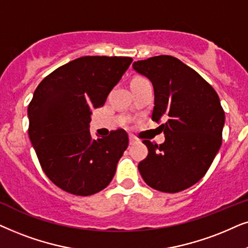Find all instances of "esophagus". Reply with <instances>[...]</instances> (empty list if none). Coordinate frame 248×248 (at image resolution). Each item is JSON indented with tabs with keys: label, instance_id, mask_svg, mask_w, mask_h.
Wrapping results in <instances>:
<instances>
[{
	"label": "esophagus",
	"instance_id": "obj_1",
	"mask_svg": "<svg viewBox=\"0 0 248 248\" xmlns=\"http://www.w3.org/2000/svg\"><path fill=\"white\" fill-rule=\"evenodd\" d=\"M135 143H137V138H135L134 136H129V144L134 145Z\"/></svg>",
	"mask_w": 248,
	"mask_h": 248
}]
</instances>
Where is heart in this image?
<instances>
[{
    "label": "heart",
    "instance_id": "1",
    "mask_svg": "<svg viewBox=\"0 0 248 248\" xmlns=\"http://www.w3.org/2000/svg\"><path fill=\"white\" fill-rule=\"evenodd\" d=\"M140 80H144V78H135V79H133V81L131 82H136V81H140Z\"/></svg>",
    "mask_w": 248,
    "mask_h": 248
}]
</instances>
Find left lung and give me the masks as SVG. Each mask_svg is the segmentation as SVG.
Listing matches in <instances>:
<instances>
[{
	"label": "left lung",
	"instance_id": "1",
	"mask_svg": "<svg viewBox=\"0 0 248 248\" xmlns=\"http://www.w3.org/2000/svg\"><path fill=\"white\" fill-rule=\"evenodd\" d=\"M154 87L153 121H164L166 140H143L147 156L138 163L145 183L163 193H178L200 181L222 143L224 111L214 88L171 55L134 62Z\"/></svg>",
	"mask_w": 248,
	"mask_h": 248
}]
</instances>
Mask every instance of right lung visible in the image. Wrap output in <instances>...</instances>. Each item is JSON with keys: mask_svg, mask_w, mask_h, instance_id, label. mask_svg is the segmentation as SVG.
Returning a JSON list of instances; mask_svg holds the SVG:
<instances>
[{"mask_svg": "<svg viewBox=\"0 0 248 248\" xmlns=\"http://www.w3.org/2000/svg\"><path fill=\"white\" fill-rule=\"evenodd\" d=\"M133 59L82 57L39 82L28 105V134L39 164L55 186L90 196L111 183L129 143L124 130L92 140L91 114L104 105Z\"/></svg>", "mask_w": 248, "mask_h": 248, "instance_id": "1", "label": "right lung"}]
</instances>
